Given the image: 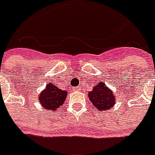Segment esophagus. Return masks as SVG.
<instances>
[{"instance_id":"obj_1","label":"esophagus","mask_w":155,"mask_h":155,"mask_svg":"<svg viewBox=\"0 0 155 155\" xmlns=\"http://www.w3.org/2000/svg\"><path fill=\"white\" fill-rule=\"evenodd\" d=\"M79 90H80L79 87H75L74 88V91H79Z\"/></svg>"}]
</instances>
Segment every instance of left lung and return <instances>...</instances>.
<instances>
[{
	"mask_svg": "<svg viewBox=\"0 0 155 155\" xmlns=\"http://www.w3.org/2000/svg\"><path fill=\"white\" fill-rule=\"evenodd\" d=\"M89 99L99 111H107L116 104V95L104 83H99L88 93Z\"/></svg>",
	"mask_w": 155,
	"mask_h": 155,
	"instance_id": "8db88e82",
	"label": "left lung"
}]
</instances>
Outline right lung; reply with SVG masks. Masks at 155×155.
<instances>
[{"label":"right lung","instance_id":"add662e5","mask_svg":"<svg viewBox=\"0 0 155 155\" xmlns=\"http://www.w3.org/2000/svg\"><path fill=\"white\" fill-rule=\"evenodd\" d=\"M67 94L66 90H60L51 83H48L45 89L39 93V102L45 110L56 111L65 102Z\"/></svg>","mask_w":155,"mask_h":155}]
</instances>
